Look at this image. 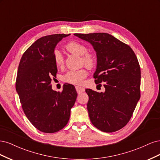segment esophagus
<instances>
[{
  "instance_id": "1",
  "label": "esophagus",
  "mask_w": 160,
  "mask_h": 160,
  "mask_svg": "<svg viewBox=\"0 0 160 160\" xmlns=\"http://www.w3.org/2000/svg\"><path fill=\"white\" fill-rule=\"evenodd\" d=\"M75 89H76V91L78 93H83V92H85V88H81V87L76 86Z\"/></svg>"
}]
</instances>
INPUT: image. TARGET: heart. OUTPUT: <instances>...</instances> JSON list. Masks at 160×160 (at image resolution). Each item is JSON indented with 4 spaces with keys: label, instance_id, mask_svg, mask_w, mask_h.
Returning <instances> with one entry per match:
<instances>
[{
    "label": "heart",
    "instance_id": "heart-1",
    "mask_svg": "<svg viewBox=\"0 0 160 160\" xmlns=\"http://www.w3.org/2000/svg\"><path fill=\"white\" fill-rule=\"evenodd\" d=\"M65 49L69 52L81 56L83 63L88 68H93L96 63L95 56L91 52H87V47L80 42L72 41L65 45ZM53 59L57 67H61L64 65V57L59 50H55L53 52ZM88 76V71L85 69L79 70H70L67 71L62 77V80L68 83L79 85L83 83L85 77Z\"/></svg>",
    "mask_w": 160,
    "mask_h": 160
}]
</instances>
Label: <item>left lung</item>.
I'll return each instance as SVG.
<instances>
[{
  "label": "left lung",
  "mask_w": 160,
  "mask_h": 160,
  "mask_svg": "<svg viewBox=\"0 0 160 160\" xmlns=\"http://www.w3.org/2000/svg\"><path fill=\"white\" fill-rule=\"evenodd\" d=\"M74 35L93 47L98 59L95 82H105L104 93L85 90L91 122L102 132H116L129 122L140 98L141 71L137 57L129 45L108 33Z\"/></svg>",
  "instance_id": "8db88e82"
}]
</instances>
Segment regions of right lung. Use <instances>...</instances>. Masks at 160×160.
Returning <instances> with one entry per match:
<instances>
[{
    "mask_svg": "<svg viewBox=\"0 0 160 160\" xmlns=\"http://www.w3.org/2000/svg\"><path fill=\"white\" fill-rule=\"evenodd\" d=\"M69 35L55 34L38 38L23 53L18 65L16 90L22 109L30 122L44 133L59 132L65 126L77 99L72 85H63L61 92L53 91L51 85L57 72L55 48Z\"/></svg>",
    "mask_w": 160,
    "mask_h": 160,
    "instance_id": "add662e5",
    "label": "right lung"
}]
</instances>
